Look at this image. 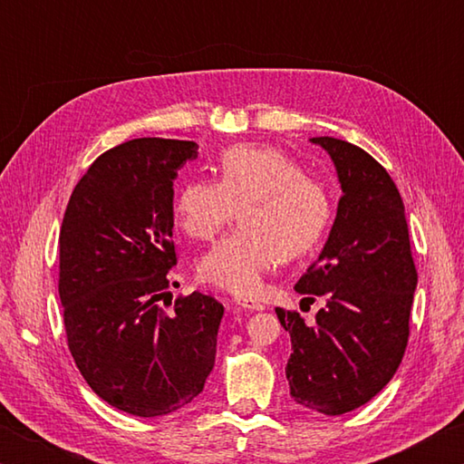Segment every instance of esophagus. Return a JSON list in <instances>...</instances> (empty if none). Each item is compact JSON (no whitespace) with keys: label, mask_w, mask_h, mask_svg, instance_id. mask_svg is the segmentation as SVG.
<instances>
[{"label":"esophagus","mask_w":464,"mask_h":464,"mask_svg":"<svg viewBox=\"0 0 464 464\" xmlns=\"http://www.w3.org/2000/svg\"><path fill=\"white\" fill-rule=\"evenodd\" d=\"M235 304H239V307L247 309V311H262V309H266L264 303L254 301V298H235Z\"/></svg>","instance_id":"obj_1"}]
</instances>
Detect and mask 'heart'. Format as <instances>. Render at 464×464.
I'll return each mask as SVG.
<instances>
[{"label": "heart", "mask_w": 464, "mask_h": 464, "mask_svg": "<svg viewBox=\"0 0 464 464\" xmlns=\"http://www.w3.org/2000/svg\"><path fill=\"white\" fill-rule=\"evenodd\" d=\"M239 210L241 227L202 257L210 285L251 296L280 256L295 260L319 243L332 217L325 184L280 149L235 145L217 161V182L190 179L176 200L186 235L210 241Z\"/></svg>", "instance_id": "1"}]
</instances>
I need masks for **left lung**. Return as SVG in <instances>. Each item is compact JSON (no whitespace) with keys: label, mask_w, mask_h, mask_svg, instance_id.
Here are the masks:
<instances>
[{"label":"left lung","mask_w":464,"mask_h":464,"mask_svg":"<svg viewBox=\"0 0 464 464\" xmlns=\"http://www.w3.org/2000/svg\"><path fill=\"white\" fill-rule=\"evenodd\" d=\"M332 157L342 198L317 262L296 282L301 295L324 296L315 324L276 309L290 334V395L307 410L342 415L364 405L397 372L410 340L418 286L405 208L395 182L364 149L313 137Z\"/></svg>","instance_id":"obj_1"}]
</instances>
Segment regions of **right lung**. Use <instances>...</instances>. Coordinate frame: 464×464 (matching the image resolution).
<instances>
[{"instance_id": "add662e5", "label": "right lung", "mask_w": 464, "mask_h": 464, "mask_svg": "<svg viewBox=\"0 0 464 464\" xmlns=\"http://www.w3.org/2000/svg\"><path fill=\"white\" fill-rule=\"evenodd\" d=\"M194 140L132 139L102 153L73 188L59 233V296L69 352L85 382L116 410L157 418L182 410L215 366L225 307L179 295L168 274L174 179Z\"/></svg>"}]
</instances>
